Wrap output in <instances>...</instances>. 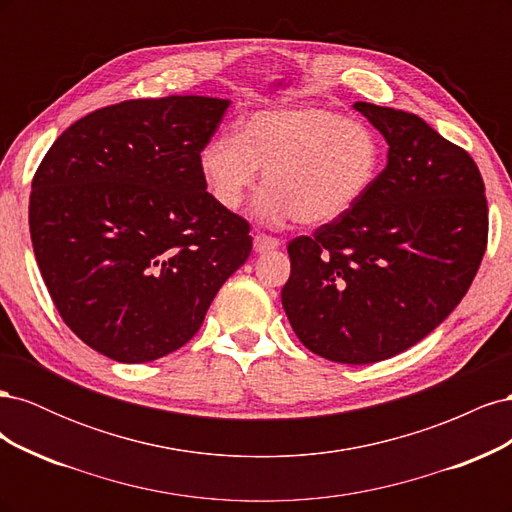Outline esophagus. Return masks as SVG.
<instances>
[{"instance_id":"esophagus-1","label":"esophagus","mask_w":512,"mask_h":512,"mask_svg":"<svg viewBox=\"0 0 512 512\" xmlns=\"http://www.w3.org/2000/svg\"><path fill=\"white\" fill-rule=\"evenodd\" d=\"M280 245H282L280 239H275V237H267V235H256V237H254V252H256V254L273 252V250H277V247H280Z\"/></svg>"}]
</instances>
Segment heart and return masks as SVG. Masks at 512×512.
<instances>
[{
	"label": "heart",
	"instance_id": "obj_1",
	"mask_svg": "<svg viewBox=\"0 0 512 512\" xmlns=\"http://www.w3.org/2000/svg\"><path fill=\"white\" fill-rule=\"evenodd\" d=\"M380 164L374 130L312 104L258 111L239 134L211 138L198 156L200 175L222 209L237 211L265 170L256 218L269 224L294 218L314 228L342 220L359 205Z\"/></svg>",
	"mask_w": 512,
	"mask_h": 512
}]
</instances>
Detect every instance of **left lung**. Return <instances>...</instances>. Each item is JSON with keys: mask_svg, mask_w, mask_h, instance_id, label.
Masks as SVG:
<instances>
[{"mask_svg": "<svg viewBox=\"0 0 512 512\" xmlns=\"http://www.w3.org/2000/svg\"><path fill=\"white\" fill-rule=\"evenodd\" d=\"M354 111L384 136L386 166L342 220L290 241L282 305L305 348L367 365L421 342L466 297L487 198L474 160L425 119L369 102Z\"/></svg>", "mask_w": 512, "mask_h": 512, "instance_id": "1", "label": "left lung"}]
</instances>
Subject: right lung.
<instances>
[{
    "mask_svg": "<svg viewBox=\"0 0 512 512\" xmlns=\"http://www.w3.org/2000/svg\"><path fill=\"white\" fill-rule=\"evenodd\" d=\"M232 102L130 100L61 134L32 183L29 232L64 322L117 363H149L200 329L252 252L250 224L207 192L198 156Z\"/></svg>",
    "mask_w": 512,
    "mask_h": 512,
    "instance_id": "1",
    "label": "right lung"
}]
</instances>
